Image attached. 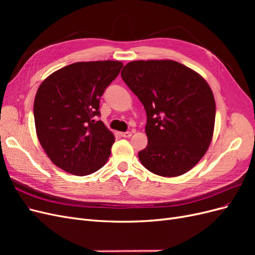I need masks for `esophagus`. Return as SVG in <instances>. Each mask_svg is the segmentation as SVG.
Listing matches in <instances>:
<instances>
[{"label": "esophagus", "mask_w": 255, "mask_h": 255, "mask_svg": "<svg viewBox=\"0 0 255 255\" xmlns=\"http://www.w3.org/2000/svg\"><path fill=\"white\" fill-rule=\"evenodd\" d=\"M121 135H122V137L128 138V137L132 136V133H130V132H123V133H121Z\"/></svg>", "instance_id": "34e87169"}]
</instances>
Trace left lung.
<instances>
[{"mask_svg":"<svg viewBox=\"0 0 255 255\" xmlns=\"http://www.w3.org/2000/svg\"><path fill=\"white\" fill-rule=\"evenodd\" d=\"M121 78L146 113L148 144L138 153L149 171L173 177L195 167L211 144L216 104L210 85L174 60H135Z\"/></svg>","mask_w":255,"mask_h":255,"instance_id":"1","label":"left lung"}]
</instances>
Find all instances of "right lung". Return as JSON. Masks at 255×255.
Masks as SVG:
<instances>
[{
    "instance_id": "obj_1",
    "label": "right lung",
    "mask_w": 255,
    "mask_h": 255,
    "mask_svg": "<svg viewBox=\"0 0 255 255\" xmlns=\"http://www.w3.org/2000/svg\"><path fill=\"white\" fill-rule=\"evenodd\" d=\"M122 67L117 60L74 63L53 72L38 88V140L53 164L66 172L88 175L109 159L115 137L96 117L100 98Z\"/></svg>"
}]
</instances>
